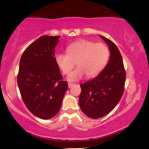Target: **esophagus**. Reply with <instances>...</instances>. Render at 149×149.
Masks as SVG:
<instances>
[{
	"label": "esophagus",
	"instance_id": "34e87169",
	"mask_svg": "<svg viewBox=\"0 0 149 149\" xmlns=\"http://www.w3.org/2000/svg\"><path fill=\"white\" fill-rule=\"evenodd\" d=\"M73 85H74V84H71V83H69V84H68V87L69 88H71L73 86Z\"/></svg>",
	"mask_w": 149,
	"mask_h": 149
}]
</instances>
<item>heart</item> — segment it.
Here are the masks:
<instances>
[{"label": "heart", "mask_w": 149, "mask_h": 149, "mask_svg": "<svg viewBox=\"0 0 149 149\" xmlns=\"http://www.w3.org/2000/svg\"><path fill=\"white\" fill-rule=\"evenodd\" d=\"M67 54L58 52L54 61L64 74H67L74 66L77 68L70 72L67 80L74 82L85 75L91 78L97 75L107 64L110 52L107 45L88 40H80L66 48Z\"/></svg>", "instance_id": "obj_1"}]
</instances>
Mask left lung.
Listing matches in <instances>:
<instances>
[{
	"mask_svg": "<svg viewBox=\"0 0 149 149\" xmlns=\"http://www.w3.org/2000/svg\"><path fill=\"white\" fill-rule=\"evenodd\" d=\"M99 36L109 48V61L97 77L80 85L81 92L79 97L81 110L93 119L109 114L118 104L124 91L126 77L117 46L108 39Z\"/></svg>",
	"mask_w": 149,
	"mask_h": 149,
	"instance_id": "obj_1",
	"label": "left lung"
}]
</instances>
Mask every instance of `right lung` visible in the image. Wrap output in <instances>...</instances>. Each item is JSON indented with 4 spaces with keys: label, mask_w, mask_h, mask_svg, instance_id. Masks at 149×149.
<instances>
[{
    "label": "right lung",
    "mask_w": 149,
    "mask_h": 149,
    "mask_svg": "<svg viewBox=\"0 0 149 149\" xmlns=\"http://www.w3.org/2000/svg\"><path fill=\"white\" fill-rule=\"evenodd\" d=\"M60 37H40L25 50L19 61L17 85L22 100L33 114L42 120L58 114L68 90L54 61Z\"/></svg>",
    "instance_id": "1"
}]
</instances>
